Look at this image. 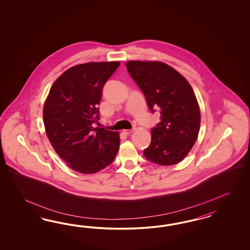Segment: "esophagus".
<instances>
[{
    "label": "esophagus",
    "instance_id": "1",
    "mask_svg": "<svg viewBox=\"0 0 250 250\" xmlns=\"http://www.w3.org/2000/svg\"><path fill=\"white\" fill-rule=\"evenodd\" d=\"M124 133H125V135H129V134L133 133V130H132V129H125V130H124Z\"/></svg>",
    "mask_w": 250,
    "mask_h": 250
}]
</instances>
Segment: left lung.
Returning a JSON list of instances; mask_svg holds the SVG:
<instances>
[{"instance_id":"8db88e82","label":"left lung","mask_w":250,"mask_h":250,"mask_svg":"<svg viewBox=\"0 0 250 250\" xmlns=\"http://www.w3.org/2000/svg\"><path fill=\"white\" fill-rule=\"evenodd\" d=\"M126 68L144 93L149 110L160 113L145 157L162 166L179 163L196 142L200 130V108L191 86L163 62L128 61Z\"/></svg>"}]
</instances>
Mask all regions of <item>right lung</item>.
<instances>
[{
  "mask_svg": "<svg viewBox=\"0 0 250 250\" xmlns=\"http://www.w3.org/2000/svg\"><path fill=\"white\" fill-rule=\"evenodd\" d=\"M119 61L90 62L68 68L54 83L45 100V133L58 155L73 170L92 174L105 168L119 149L117 132L94 128L106 82Z\"/></svg>",
  "mask_w": 250,
  "mask_h": 250,
  "instance_id": "1",
  "label": "right lung"
}]
</instances>
